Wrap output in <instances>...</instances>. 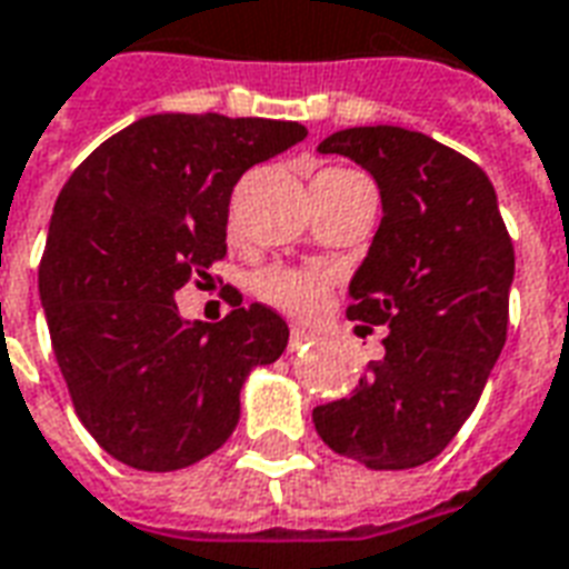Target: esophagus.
<instances>
[{
  "label": "esophagus",
  "mask_w": 569,
  "mask_h": 569,
  "mask_svg": "<svg viewBox=\"0 0 569 569\" xmlns=\"http://www.w3.org/2000/svg\"><path fill=\"white\" fill-rule=\"evenodd\" d=\"M310 341H313V335H310L308 329H292V332H289V350H292V353L301 350L305 345H310Z\"/></svg>",
  "instance_id": "34e87169"
}]
</instances>
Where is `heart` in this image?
I'll list each match as a JSON object with an SVG mask.
<instances>
[{
	"label": "heart",
	"instance_id": "b5f03b06",
	"mask_svg": "<svg viewBox=\"0 0 569 569\" xmlns=\"http://www.w3.org/2000/svg\"><path fill=\"white\" fill-rule=\"evenodd\" d=\"M332 292V277L317 268H264L256 277V296L289 317H313Z\"/></svg>",
	"mask_w": 569,
	"mask_h": 569
}]
</instances>
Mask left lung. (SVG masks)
Wrapping results in <instances>:
<instances>
[{
	"instance_id": "1",
	"label": "left lung",
	"mask_w": 569,
	"mask_h": 569,
	"mask_svg": "<svg viewBox=\"0 0 569 569\" xmlns=\"http://www.w3.org/2000/svg\"><path fill=\"white\" fill-rule=\"evenodd\" d=\"M320 151L357 161L381 188V228L347 317L390 335L353 393L313 408V427L369 469H415L463 427L506 345L512 237L485 170L427 133L347 128Z\"/></svg>"
}]
</instances>
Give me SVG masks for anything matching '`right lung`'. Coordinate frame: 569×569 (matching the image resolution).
<instances>
[{"label": "right lung", "mask_w": 569, "mask_h": 569, "mask_svg": "<svg viewBox=\"0 0 569 569\" xmlns=\"http://www.w3.org/2000/svg\"><path fill=\"white\" fill-rule=\"evenodd\" d=\"M305 137L298 121L149 116L67 179L39 296L76 415L121 463L173 472L222 448L247 375L286 350L264 305L188 322L173 296L224 259L237 179Z\"/></svg>", "instance_id": "obj_1"}]
</instances>
